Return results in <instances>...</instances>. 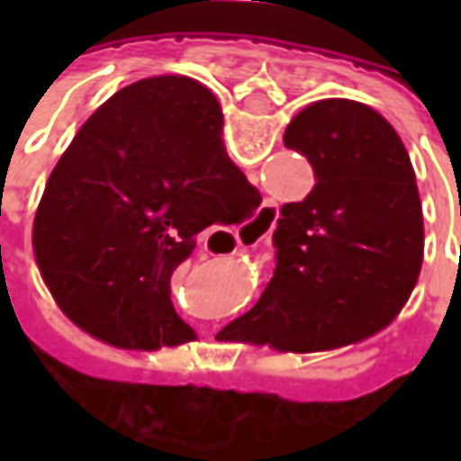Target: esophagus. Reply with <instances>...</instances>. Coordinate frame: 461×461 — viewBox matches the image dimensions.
<instances>
[{
  "instance_id": "obj_1",
  "label": "esophagus",
  "mask_w": 461,
  "mask_h": 461,
  "mask_svg": "<svg viewBox=\"0 0 461 461\" xmlns=\"http://www.w3.org/2000/svg\"><path fill=\"white\" fill-rule=\"evenodd\" d=\"M276 207L272 203H261V207L257 210V215L251 218V221H246L240 225L239 230H233L230 236L228 233H222L221 239L230 246V251L236 254L240 246H246V243H261V240L267 239L272 230H275V222H276ZM236 245L237 249H233L232 246ZM207 254H212V251H207ZM204 254V257H207Z\"/></svg>"
}]
</instances>
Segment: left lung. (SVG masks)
Segmentation results:
<instances>
[{
    "label": "left lung",
    "mask_w": 461,
    "mask_h": 461,
    "mask_svg": "<svg viewBox=\"0 0 461 461\" xmlns=\"http://www.w3.org/2000/svg\"><path fill=\"white\" fill-rule=\"evenodd\" d=\"M285 146L308 158L315 186L282 204L275 275L257 305L230 323V339L300 354L362 341L398 315L420 272L423 210L411 156L395 128L354 99L300 110ZM393 274L406 276L393 300L359 316Z\"/></svg>",
    "instance_id": "8db88e82"
}]
</instances>
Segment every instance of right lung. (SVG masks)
<instances>
[{"mask_svg":"<svg viewBox=\"0 0 461 461\" xmlns=\"http://www.w3.org/2000/svg\"><path fill=\"white\" fill-rule=\"evenodd\" d=\"M222 110L189 77H149L115 92L74 135L45 182L32 251L53 297L125 348L179 344L171 272L210 225H230L254 189L222 149ZM97 333V330H95Z\"/></svg>","mask_w":461,"mask_h":461,"instance_id":"1","label":"right lung"}]
</instances>
